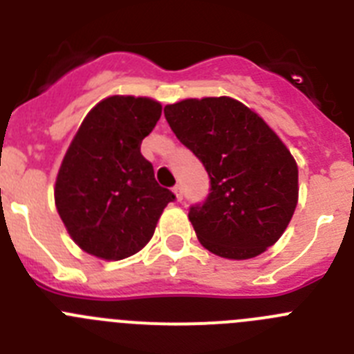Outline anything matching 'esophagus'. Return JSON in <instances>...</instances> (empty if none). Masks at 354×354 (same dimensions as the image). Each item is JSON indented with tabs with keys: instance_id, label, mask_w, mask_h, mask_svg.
Masks as SVG:
<instances>
[{
	"instance_id": "1",
	"label": "esophagus",
	"mask_w": 354,
	"mask_h": 354,
	"mask_svg": "<svg viewBox=\"0 0 354 354\" xmlns=\"http://www.w3.org/2000/svg\"><path fill=\"white\" fill-rule=\"evenodd\" d=\"M174 193L175 196H177V200H183V187H180V184H175Z\"/></svg>"
}]
</instances>
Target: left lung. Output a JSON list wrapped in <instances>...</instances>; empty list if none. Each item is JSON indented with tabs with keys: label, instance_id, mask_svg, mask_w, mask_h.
<instances>
[{
	"label": "left lung",
	"instance_id": "8db88e82",
	"mask_svg": "<svg viewBox=\"0 0 354 354\" xmlns=\"http://www.w3.org/2000/svg\"><path fill=\"white\" fill-rule=\"evenodd\" d=\"M165 117L209 175L207 198L187 214L200 243L236 261L273 246L298 204V167L282 140L230 97L186 99Z\"/></svg>",
	"mask_w": 354,
	"mask_h": 354
}]
</instances>
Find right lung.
<instances>
[{"label":"right lung","mask_w":354,"mask_h":354,"mask_svg":"<svg viewBox=\"0 0 354 354\" xmlns=\"http://www.w3.org/2000/svg\"><path fill=\"white\" fill-rule=\"evenodd\" d=\"M161 117L147 97L113 95L84 117L62 162L55 202L81 250L106 261L134 255L150 241L175 195L158 184L140 152Z\"/></svg>","instance_id":"1"}]
</instances>
